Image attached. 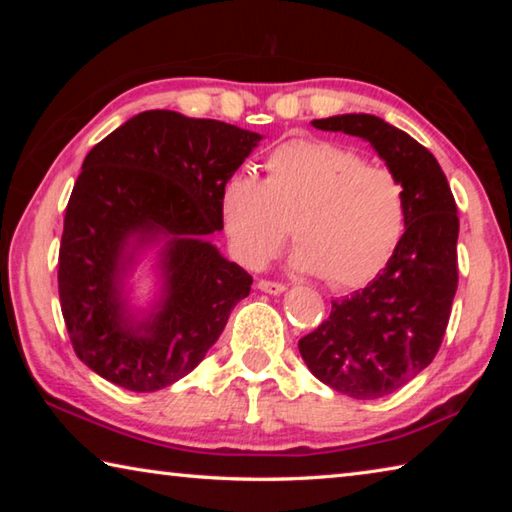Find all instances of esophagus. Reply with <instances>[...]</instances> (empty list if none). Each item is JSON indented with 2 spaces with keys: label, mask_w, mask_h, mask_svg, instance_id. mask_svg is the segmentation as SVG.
<instances>
[{
  "label": "esophagus",
  "mask_w": 512,
  "mask_h": 512,
  "mask_svg": "<svg viewBox=\"0 0 512 512\" xmlns=\"http://www.w3.org/2000/svg\"><path fill=\"white\" fill-rule=\"evenodd\" d=\"M257 289H262V291H266V293H273V296H277V293H282L284 289V284L282 282H275V280H257Z\"/></svg>",
  "instance_id": "obj_1"
}]
</instances>
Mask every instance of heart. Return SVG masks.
Returning <instances> with one entry per match:
<instances>
[{"mask_svg":"<svg viewBox=\"0 0 512 512\" xmlns=\"http://www.w3.org/2000/svg\"><path fill=\"white\" fill-rule=\"evenodd\" d=\"M219 212L246 266H264L291 228L298 244L293 266L350 289L372 280L400 246L409 196L393 169L366 162L350 146L296 137L268 151L262 180L230 173Z\"/></svg>","mask_w":512,"mask_h":512,"instance_id":"b5f03b06","label":"heart"}]
</instances>
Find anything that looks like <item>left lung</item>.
I'll return each instance as SVG.
<instances>
[{
	"mask_svg": "<svg viewBox=\"0 0 512 512\" xmlns=\"http://www.w3.org/2000/svg\"><path fill=\"white\" fill-rule=\"evenodd\" d=\"M320 131L363 137L402 178L409 214L400 246L368 287L332 300V311L298 348L307 368L357 400L391 395L440 350L458 287V214L438 160L375 115L311 121Z\"/></svg>",
	"mask_w": 512,
	"mask_h": 512,
	"instance_id": "8db88e82",
	"label": "left lung"
}]
</instances>
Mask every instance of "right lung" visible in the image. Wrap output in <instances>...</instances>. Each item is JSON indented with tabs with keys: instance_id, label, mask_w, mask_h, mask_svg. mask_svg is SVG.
<instances>
[{
	"instance_id": "right-lung-1",
	"label": "right lung",
	"mask_w": 512,
	"mask_h": 512,
	"mask_svg": "<svg viewBox=\"0 0 512 512\" xmlns=\"http://www.w3.org/2000/svg\"><path fill=\"white\" fill-rule=\"evenodd\" d=\"M262 135L216 119L146 110L85 155L65 210L58 296L72 348L103 379L153 393L189 375L250 293L244 268L207 235L223 228L219 194ZM165 242V298L131 326L120 302L127 239Z\"/></svg>"
}]
</instances>
